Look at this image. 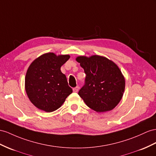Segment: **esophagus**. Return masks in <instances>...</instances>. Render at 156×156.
I'll use <instances>...</instances> for the list:
<instances>
[{
  "label": "esophagus",
  "instance_id": "obj_1",
  "mask_svg": "<svg viewBox=\"0 0 156 156\" xmlns=\"http://www.w3.org/2000/svg\"><path fill=\"white\" fill-rule=\"evenodd\" d=\"M78 90H79V87L78 86H76V87H74V88H73L74 92H78Z\"/></svg>",
  "mask_w": 156,
  "mask_h": 156
}]
</instances>
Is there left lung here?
I'll list each match as a JSON object with an SVG mask.
<instances>
[{"mask_svg":"<svg viewBox=\"0 0 156 156\" xmlns=\"http://www.w3.org/2000/svg\"><path fill=\"white\" fill-rule=\"evenodd\" d=\"M86 74L85 85L78 95L86 105L97 113L113 109L121 100L125 79L113 61L100 55L76 58Z\"/></svg>","mask_w":156,"mask_h":156,"instance_id":"8db88e82","label":"left lung"}]
</instances>
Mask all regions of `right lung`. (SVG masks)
<instances>
[{
    "label": "right lung",
    "mask_w": 156,
    "mask_h": 156,
    "mask_svg": "<svg viewBox=\"0 0 156 156\" xmlns=\"http://www.w3.org/2000/svg\"><path fill=\"white\" fill-rule=\"evenodd\" d=\"M70 57L47 53L31 63L25 77V90L32 104L47 113L58 109L73 92L61 67Z\"/></svg>",
    "instance_id": "add662e5"
}]
</instances>
